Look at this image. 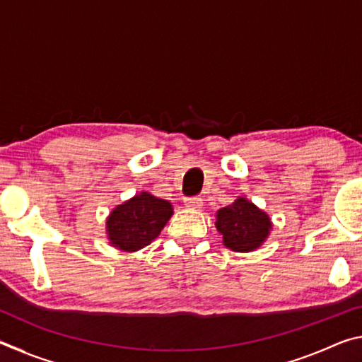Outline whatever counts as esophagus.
Wrapping results in <instances>:
<instances>
[{
  "instance_id": "obj_1",
  "label": "esophagus",
  "mask_w": 362,
  "mask_h": 362,
  "mask_svg": "<svg viewBox=\"0 0 362 362\" xmlns=\"http://www.w3.org/2000/svg\"><path fill=\"white\" fill-rule=\"evenodd\" d=\"M185 207H188V209L199 211L201 207H203V199H201V198H187L185 199Z\"/></svg>"
}]
</instances>
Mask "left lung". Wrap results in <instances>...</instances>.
<instances>
[{
  "instance_id": "left-lung-1",
  "label": "left lung",
  "mask_w": 362,
  "mask_h": 362,
  "mask_svg": "<svg viewBox=\"0 0 362 362\" xmlns=\"http://www.w3.org/2000/svg\"><path fill=\"white\" fill-rule=\"evenodd\" d=\"M216 228L222 243L233 252H252L268 240L273 222L265 211L246 196L233 201L216 214Z\"/></svg>"
}]
</instances>
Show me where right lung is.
<instances>
[{
  "mask_svg": "<svg viewBox=\"0 0 362 362\" xmlns=\"http://www.w3.org/2000/svg\"><path fill=\"white\" fill-rule=\"evenodd\" d=\"M173 214L174 207L166 199L148 192L134 194L108 214V244L122 252H137L156 240Z\"/></svg>",
  "mask_w": 362,
  "mask_h": 362,
  "instance_id": "obj_1",
  "label": "right lung"
}]
</instances>
